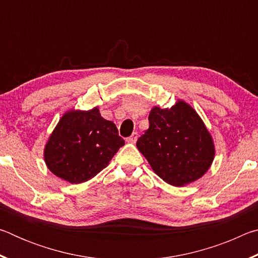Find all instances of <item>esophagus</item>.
<instances>
[{
    "mask_svg": "<svg viewBox=\"0 0 258 258\" xmlns=\"http://www.w3.org/2000/svg\"><path fill=\"white\" fill-rule=\"evenodd\" d=\"M138 137H139V134L137 132H133V134L131 135L130 138L126 139V141H127L128 143H135V142H137V140H138Z\"/></svg>",
    "mask_w": 258,
    "mask_h": 258,
    "instance_id": "esophagus-1",
    "label": "esophagus"
}]
</instances>
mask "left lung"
Instances as JSON below:
<instances>
[{
  "label": "left lung",
  "instance_id": "obj_1",
  "mask_svg": "<svg viewBox=\"0 0 258 258\" xmlns=\"http://www.w3.org/2000/svg\"><path fill=\"white\" fill-rule=\"evenodd\" d=\"M137 147L157 175L174 186L197 181L215 157L206 125L183 100L171 108L151 109L149 128L138 139Z\"/></svg>",
  "mask_w": 258,
  "mask_h": 258
}]
</instances>
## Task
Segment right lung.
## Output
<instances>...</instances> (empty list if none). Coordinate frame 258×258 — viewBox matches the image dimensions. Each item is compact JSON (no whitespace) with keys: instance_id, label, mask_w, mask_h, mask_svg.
<instances>
[{"instance_id":"obj_1","label":"right lung","mask_w":258,"mask_h":258,"mask_svg":"<svg viewBox=\"0 0 258 258\" xmlns=\"http://www.w3.org/2000/svg\"><path fill=\"white\" fill-rule=\"evenodd\" d=\"M125 141L98 107L63 113L44 148L47 168L62 180L78 184L106 168Z\"/></svg>"}]
</instances>
